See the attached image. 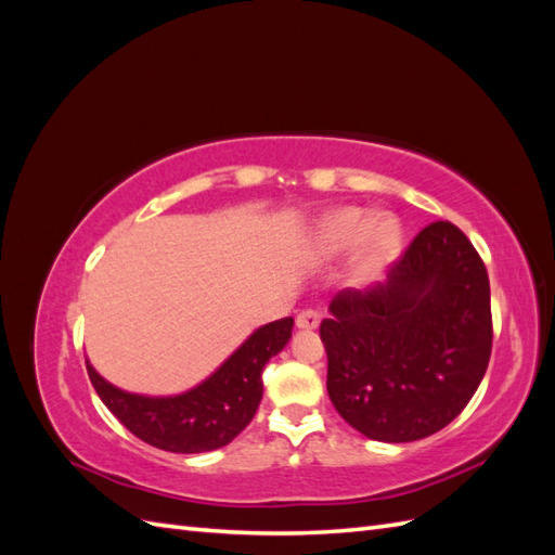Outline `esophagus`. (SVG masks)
I'll use <instances>...</instances> for the list:
<instances>
[{"label": "esophagus", "instance_id": "34e87169", "mask_svg": "<svg viewBox=\"0 0 555 555\" xmlns=\"http://www.w3.org/2000/svg\"><path fill=\"white\" fill-rule=\"evenodd\" d=\"M319 322H322V314H319L317 310H304V312L296 314V326L304 328V331L317 328Z\"/></svg>", "mask_w": 555, "mask_h": 555}]
</instances>
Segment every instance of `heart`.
I'll return each instance as SVG.
<instances>
[{"instance_id":"heart-1","label":"heart","mask_w":555,"mask_h":555,"mask_svg":"<svg viewBox=\"0 0 555 555\" xmlns=\"http://www.w3.org/2000/svg\"><path fill=\"white\" fill-rule=\"evenodd\" d=\"M363 241L357 257V275L371 278L391 261L400 247L402 231L391 217L375 222V212L365 208H343L326 215L317 229L314 247L322 257H338Z\"/></svg>"}]
</instances>
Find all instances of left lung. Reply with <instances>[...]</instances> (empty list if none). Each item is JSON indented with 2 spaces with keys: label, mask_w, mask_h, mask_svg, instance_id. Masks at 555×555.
Instances as JSON below:
<instances>
[{
  "label": "left lung",
  "mask_w": 555,
  "mask_h": 555,
  "mask_svg": "<svg viewBox=\"0 0 555 555\" xmlns=\"http://www.w3.org/2000/svg\"><path fill=\"white\" fill-rule=\"evenodd\" d=\"M328 310L319 326L328 398L371 440L414 442L442 430L489 367V273L451 222L418 231L386 282L335 294Z\"/></svg>",
  "instance_id": "left-lung-1"
}]
</instances>
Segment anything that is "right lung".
Here are the masks:
<instances>
[{
  "mask_svg": "<svg viewBox=\"0 0 555 555\" xmlns=\"http://www.w3.org/2000/svg\"><path fill=\"white\" fill-rule=\"evenodd\" d=\"M294 319L257 328L217 371L180 396L127 393L99 375H88L104 405L139 440L173 453H201L229 444L251 422L263 396V365L289 343Z\"/></svg>",
  "mask_w": 555,
  "mask_h": 555,
  "instance_id": "right-lung-1",
  "label": "right lung"
}]
</instances>
